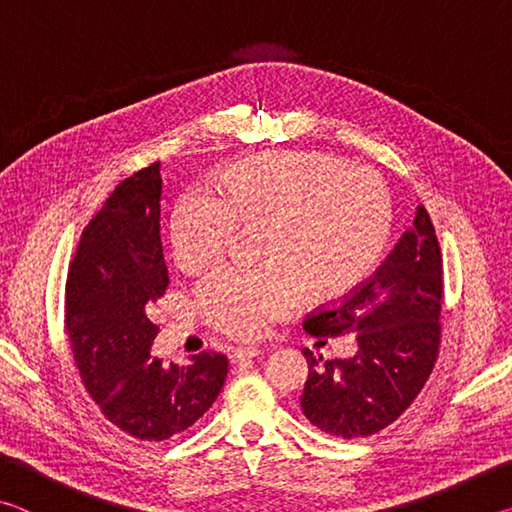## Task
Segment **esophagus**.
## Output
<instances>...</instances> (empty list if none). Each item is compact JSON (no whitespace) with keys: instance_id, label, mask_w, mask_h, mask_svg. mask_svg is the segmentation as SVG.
<instances>
[{"instance_id":"34e87169","label":"esophagus","mask_w":512,"mask_h":512,"mask_svg":"<svg viewBox=\"0 0 512 512\" xmlns=\"http://www.w3.org/2000/svg\"><path fill=\"white\" fill-rule=\"evenodd\" d=\"M262 354V350L255 348V345H244V348H237L235 352H232V361L239 363V361H246V359H255Z\"/></svg>"}]
</instances>
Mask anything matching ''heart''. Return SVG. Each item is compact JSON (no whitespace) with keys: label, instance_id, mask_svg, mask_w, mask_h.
<instances>
[{"label":"heart","instance_id":"b5f03b06","mask_svg":"<svg viewBox=\"0 0 512 512\" xmlns=\"http://www.w3.org/2000/svg\"><path fill=\"white\" fill-rule=\"evenodd\" d=\"M219 194L187 192L173 205L167 239L183 273L223 255L237 228H262L257 271L221 268L201 282L196 302L207 323L235 339H253L311 300L348 293L391 230V196L375 171L320 151H275L235 164Z\"/></svg>","mask_w":512,"mask_h":512}]
</instances>
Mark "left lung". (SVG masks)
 Listing matches in <instances>:
<instances>
[{"mask_svg":"<svg viewBox=\"0 0 512 512\" xmlns=\"http://www.w3.org/2000/svg\"><path fill=\"white\" fill-rule=\"evenodd\" d=\"M443 255L429 212L418 205L409 230L375 275L350 296L305 320L318 345L354 332L350 359L325 361L307 348L305 418L336 438H366L409 409L433 370L440 348Z\"/></svg>","mask_w":512,"mask_h":512,"instance_id":"obj_1","label":"left lung"}]
</instances>
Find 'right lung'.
I'll use <instances>...</instances> for the list:
<instances>
[{
  "label": "right lung",
  "instance_id": "add662e5",
  "mask_svg": "<svg viewBox=\"0 0 512 512\" xmlns=\"http://www.w3.org/2000/svg\"><path fill=\"white\" fill-rule=\"evenodd\" d=\"M160 162L133 173L83 230L65 287V327L85 391L101 413L140 440L185 431L219 397L228 357L151 359L158 325L149 307L169 287L160 241Z\"/></svg>",
  "mask_w": 512,
  "mask_h": 512
}]
</instances>
